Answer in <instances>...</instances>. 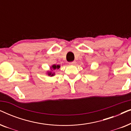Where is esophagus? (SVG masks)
Segmentation results:
<instances>
[{
    "label": "esophagus",
    "instance_id": "obj_1",
    "mask_svg": "<svg viewBox=\"0 0 131 131\" xmlns=\"http://www.w3.org/2000/svg\"><path fill=\"white\" fill-rule=\"evenodd\" d=\"M76 61H72V62H69L70 65H76Z\"/></svg>",
    "mask_w": 131,
    "mask_h": 131
}]
</instances>
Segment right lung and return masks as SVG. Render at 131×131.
<instances>
[{"label":"right lung","instance_id":"add662e5","mask_svg":"<svg viewBox=\"0 0 131 131\" xmlns=\"http://www.w3.org/2000/svg\"><path fill=\"white\" fill-rule=\"evenodd\" d=\"M60 66L59 65H53L52 66V69H53V70H55V69H60ZM48 75H49V76H53V73H52V72H48Z\"/></svg>","mask_w":131,"mask_h":131}]
</instances>
